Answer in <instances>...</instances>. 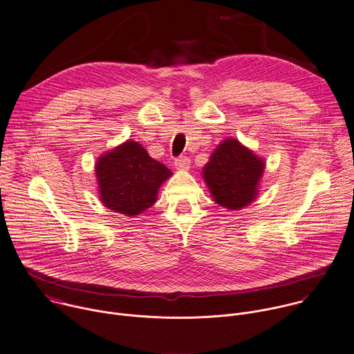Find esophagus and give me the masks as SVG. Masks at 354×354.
I'll list each match as a JSON object with an SVG mask.
<instances>
[{
	"label": "esophagus",
	"mask_w": 354,
	"mask_h": 354,
	"mask_svg": "<svg viewBox=\"0 0 354 354\" xmlns=\"http://www.w3.org/2000/svg\"><path fill=\"white\" fill-rule=\"evenodd\" d=\"M189 167H190V158H189V157L182 156V157H178V158L175 160V168H176V169L185 171V169H189Z\"/></svg>",
	"instance_id": "34e87169"
}]
</instances>
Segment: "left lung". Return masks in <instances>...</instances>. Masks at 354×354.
<instances>
[{"label": "left lung", "instance_id": "obj_1", "mask_svg": "<svg viewBox=\"0 0 354 354\" xmlns=\"http://www.w3.org/2000/svg\"><path fill=\"white\" fill-rule=\"evenodd\" d=\"M266 164L236 139L223 140L203 168L214 201L227 209L249 205L259 193Z\"/></svg>", "mask_w": 354, "mask_h": 354}]
</instances>
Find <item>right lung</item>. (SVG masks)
<instances>
[{
  "label": "right lung",
  "instance_id": "add662e5",
  "mask_svg": "<svg viewBox=\"0 0 354 354\" xmlns=\"http://www.w3.org/2000/svg\"><path fill=\"white\" fill-rule=\"evenodd\" d=\"M172 175L138 142L128 140L102 154L95 164L100 198L105 207L128 216L150 208L160 186Z\"/></svg>",
  "mask_w": 354,
  "mask_h": 354
}]
</instances>
